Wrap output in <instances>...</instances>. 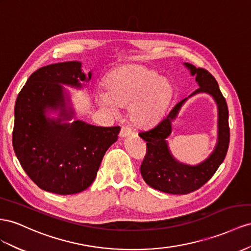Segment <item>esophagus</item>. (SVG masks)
I'll use <instances>...</instances> for the list:
<instances>
[{
    "mask_svg": "<svg viewBox=\"0 0 251 251\" xmlns=\"http://www.w3.org/2000/svg\"><path fill=\"white\" fill-rule=\"evenodd\" d=\"M133 134V131L131 130L128 126H123L121 127V131H120V137H126V136H130V135Z\"/></svg>",
    "mask_w": 251,
    "mask_h": 251,
    "instance_id": "esophagus-1",
    "label": "esophagus"
}]
</instances>
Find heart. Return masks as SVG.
Here are the masks:
<instances>
[{
	"instance_id": "1",
	"label": "heart",
	"mask_w": 251,
	"mask_h": 251,
	"mask_svg": "<svg viewBox=\"0 0 251 251\" xmlns=\"http://www.w3.org/2000/svg\"><path fill=\"white\" fill-rule=\"evenodd\" d=\"M105 90L106 93H96L98 104L112 113L116 112L117 105H130V118L139 126L157 123L172 96L170 82L142 65H126L113 71L105 79Z\"/></svg>"
}]
</instances>
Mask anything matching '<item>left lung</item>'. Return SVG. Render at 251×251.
<instances>
[{
  "mask_svg": "<svg viewBox=\"0 0 251 251\" xmlns=\"http://www.w3.org/2000/svg\"><path fill=\"white\" fill-rule=\"evenodd\" d=\"M184 65L190 71L191 76H195L200 87L188 98L175 104L154 127L138 134L147 141L148 148L140 167L142 178L153 189L170 194H187L205 185L224 161L230 139L228 107L216 80L204 69H196L190 63ZM201 92L210 94L218 105V141L213 153L204 162L190 166L175 159L168 149L166 138L172 131V121L182 104L190 97Z\"/></svg>",
  "mask_w": 251,
  "mask_h": 251,
  "instance_id": "8db88e82",
  "label": "left lung"
}]
</instances>
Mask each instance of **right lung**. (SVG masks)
<instances>
[{
	"label": "right lung",
	"instance_id": "add662e5",
	"mask_svg": "<svg viewBox=\"0 0 251 251\" xmlns=\"http://www.w3.org/2000/svg\"><path fill=\"white\" fill-rule=\"evenodd\" d=\"M79 61L39 69L26 81L15 105L12 146L20 164L47 192L75 194L89 188L104 154L118 139L120 126H96L74 120L63 85L81 89L92 79ZM55 112L57 118H50Z\"/></svg>",
	"mask_w": 251,
	"mask_h": 251
}]
</instances>
